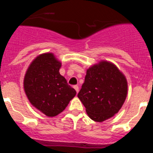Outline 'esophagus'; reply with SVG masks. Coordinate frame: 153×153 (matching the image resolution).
<instances>
[{
  "label": "esophagus",
  "instance_id": "1",
  "mask_svg": "<svg viewBox=\"0 0 153 153\" xmlns=\"http://www.w3.org/2000/svg\"><path fill=\"white\" fill-rule=\"evenodd\" d=\"M74 88L75 89V90L76 91V93H78V92H79V86H78L77 85H75V86H74Z\"/></svg>",
  "mask_w": 153,
  "mask_h": 153
}]
</instances>
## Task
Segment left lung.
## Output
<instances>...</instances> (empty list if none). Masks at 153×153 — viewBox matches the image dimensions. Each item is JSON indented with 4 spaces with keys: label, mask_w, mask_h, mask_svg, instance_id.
<instances>
[{
    "label": "left lung",
    "mask_w": 153,
    "mask_h": 153,
    "mask_svg": "<svg viewBox=\"0 0 153 153\" xmlns=\"http://www.w3.org/2000/svg\"><path fill=\"white\" fill-rule=\"evenodd\" d=\"M126 95L125 76L114 64L101 61L86 70L77 97L89 117L96 122H102L118 113Z\"/></svg>",
    "instance_id": "1"
}]
</instances>
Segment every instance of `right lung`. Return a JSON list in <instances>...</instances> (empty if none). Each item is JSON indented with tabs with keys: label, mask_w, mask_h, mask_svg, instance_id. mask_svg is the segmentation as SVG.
Instances as JSON below:
<instances>
[{
	"label": "right lung",
	"mask_w": 153,
	"mask_h": 153,
	"mask_svg": "<svg viewBox=\"0 0 153 153\" xmlns=\"http://www.w3.org/2000/svg\"><path fill=\"white\" fill-rule=\"evenodd\" d=\"M61 63L51 53L35 58L24 76V87L30 103L47 117L63 112L76 92L59 72Z\"/></svg>",
	"instance_id": "right-lung-1"
}]
</instances>
